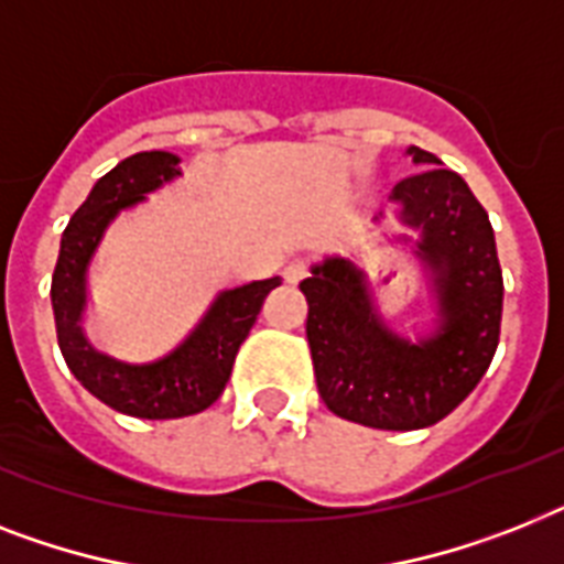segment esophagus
<instances>
[{"instance_id":"obj_1","label":"esophagus","mask_w":564,"mask_h":564,"mask_svg":"<svg viewBox=\"0 0 564 564\" xmlns=\"http://www.w3.org/2000/svg\"><path fill=\"white\" fill-rule=\"evenodd\" d=\"M283 278H286V283H301L306 278V263L304 260H292L290 267L283 269Z\"/></svg>"}]
</instances>
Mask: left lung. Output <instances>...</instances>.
<instances>
[{
    "instance_id": "1",
    "label": "left lung",
    "mask_w": 564,
    "mask_h": 564,
    "mask_svg": "<svg viewBox=\"0 0 564 564\" xmlns=\"http://www.w3.org/2000/svg\"><path fill=\"white\" fill-rule=\"evenodd\" d=\"M405 155L420 171L393 187L391 203L402 226L416 231L411 251L432 281V333L411 341L388 327L368 274L354 260L324 258L301 281L324 405L350 423L386 432L434 425L475 391L496 356L505 306L496 235L484 205L434 153L409 148Z\"/></svg>"
}]
</instances>
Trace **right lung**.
Segmentation results:
<instances>
[{
	"mask_svg": "<svg viewBox=\"0 0 564 564\" xmlns=\"http://www.w3.org/2000/svg\"><path fill=\"white\" fill-rule=\"evenodd\" d=\"M178 162L182 159L176 153L148 150L123 159L107 176H100L86 203L68 219L52 278L57 345L68 370L104 405L141 420H176L214 405L226 391L237 350L251 324L258 322L260 306L274 286H281V278H267L223 290L171 354L153 361H121L91 347L80 324L91 258L121 210L144 203L148 194L182 176Z\"/></svg>",
	"mask_w": 564,
	"mask_h": 564,
	"instance_id": "obj_1",
	"label": "right lung"
}]
</instances>
